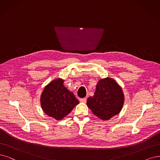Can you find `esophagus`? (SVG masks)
Segmentation results:
<instances>
[{
	"instance_id": "1",
	"label": "esophagus",
	"mask_w": 160,
	"mask_h": 160,
	"mask_svg": "<svg viewBox=\"0 0 160 160\" xmlns=\"http://www.w3.org/2000/svg\"><path fill=\"white\" fill-rule=\"evenodd\" d=\"M87 101V99L85 98H81L80 99V102H82V103H86Z\"/></svg>"
}]
</instances>
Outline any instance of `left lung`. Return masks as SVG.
I'll use <instances>...</instances> for the list:
<instances>
[{
	"mask_svg": "<svg viewBox=\"0 0 160 160\" xmlns=\"http://www.w3.org/2000/svg\"><path fill=\"white\" fill-rule=\"evenodd\" d=\"M125 96L122 88L113 78L99 80L92 97L87 99V105L93 115L103 121H108L121 111Z\"/></svg>",
	"mask_w": 160,
	"mask_h": 160,
	"instance_id": "left-lung-1",
	"label": "left lung"
}]
</instances>
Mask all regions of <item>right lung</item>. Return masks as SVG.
I'll list each match as a JSON object with an SVG mask.
<instances>
[{"label":"right lung","instance_id":"add662e5","mask_svg":"<svg viewBox=\"0 0 160 160\" xmlns=\"http://www.w3.org/2000/svg\"><path fill=\"white\" fill-rule=\"evenodd\" d=\"M62 78L53 80L41 93L40 103L44 113L57 121L62 119L79 103L74 93L63 84Z\"/></svg>","mask_w":160,"mask_h":160}]
</instances>
